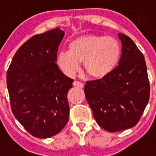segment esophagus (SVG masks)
I'll list each match as a JSON object with an SVG mask.
<instances>
[{
	"mask_svg": "<svg viewBox=\"0 0 156 156\" xmlns=\"http://www.w3.org/2000/svg\"><path fill=\"white\" fill-rule=\"evenodd\" d=\"M73 86H76V87H80V88H82V87H84V84L79 81V80H75L73 82Z\"/></svg>",
	"mask_w": 156,
	"mask_h": 156,
	"instance_id": "esophagus-1",
	"label": "esophagus"
}]
</instances>
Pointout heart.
Segmentation results:
<instances>
[{
  "instance_id": "obj_1",
  "label": "heart",
  "mask_w": 156,
  "mask_h": 156,
  "mask_svg": "<svg viewBox=\"0 0 156 156\" xmlns=\"http://www.w3.org/2000/svg\"><path fill=\"white\" fill-rule=\"evenodd\" d=\"M68 51L57 55V64L67 76H72L79 70L80 61L90 76H105L114 70L120 60L121 45L113 36L85 35L69 42Z\"/></svg>"
}]
</instances>
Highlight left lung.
<instances>
[{
	"label": "left lung",
	"instance_id": "8db88e82",
	"mask_svg": "<svg viewBox=\"0 0 156 156\" xmlns=\"http://www.w3.org/2000/svg\"><path fill=\"white\" fill-rule=\"evenodd\" d=\"M122 51L119 64L101 79L86 81V101L99 126L109 132L138 123L150 99L145 58L129 36L119 33Z\"/></svg>",
	"mask_w": 156,
	"mask_h": 156
}]
</instances>
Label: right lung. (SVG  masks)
I'll return each mask as SVG.
<instances>
[{
    "mask_svg": "<svg viewBox=\"0 0 156 156\" xmlns=\"http://www.w3.org/2000/svg\"><path fill=\"white\" fill-rule=\"evenodd\" d=\"M65 32L59 28L35 35L18 49L6 75L11 111L30 135H56L69 120L67 93L73 80L56 65Z\"/></svg>",
    "mask_w": 156,
    "mask_h": 156,
    "instance_id": "1",
    "label": "right lung"
}]
</instances>
